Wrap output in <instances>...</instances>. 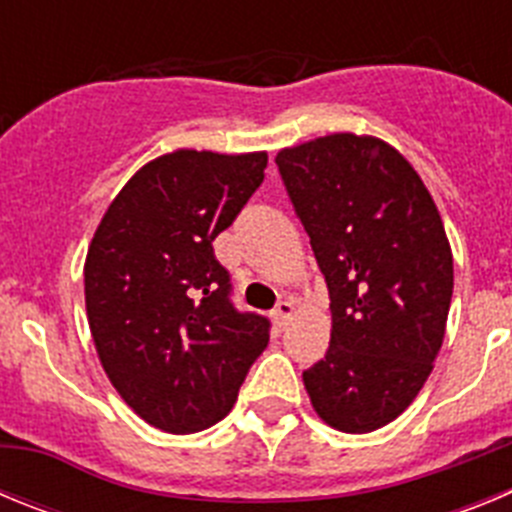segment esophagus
<instances>
[{
    "label": "esophagus",
    "mask_w": 512,
    "mask_h": 512,
    "mask_svg": "<svg viewBox=\"0 0 512 512\" xmlns=\"http://www.w3.org/2000/svg\"><path fill=\"white\" fill-rule=\"evenodd\" d=\"M295 315V302L289 300H282L277 302V307H274V320H277V325L282 328V325H287V320Z\"/></svg>",
    "instance_id": "obj_1"
}]
</instances>
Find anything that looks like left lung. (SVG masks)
Returning a JSON list of instances; mask_svg holds the SVG:
<instances>
[{"label":"left lung","mask_w":512,"mask_h":512,"mask_svg":"<svg viewBox=\"0 0 512 512\" xmlns=\"http://www.w3.org/2000/svg\"><path fill=\"white\" fill-rule=\"evenodd\" d=\"M330 295V346L302 372L330 428L369 433L423 390L441 351L454 256L418 171L374 135L333 133L277 153Z\"/></svg>","instance_id":"left-lung-1"}]
</instances>
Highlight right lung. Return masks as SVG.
<instances>
[{
	"label": "right lung",
	"instance_id": "1",
	"mask_svg": "<svg viewBox=\"0 0 512 512\" xmlns=\"http://www.w3.org/2000/svg\"><path fill=\"white\" fill-rule=\"evenodd\" d=\"M264 151L179 148L130 176L97 225L84 297L112 387L153 428L205 431L233 408L269 343V320L238 312L212 241L266 169Z\"/></svg>",
	"mask_w": 512,
	"mask_h": 512
}]
</instances>
